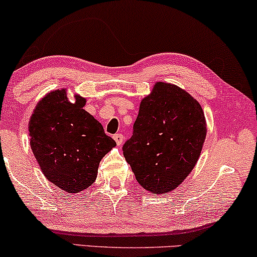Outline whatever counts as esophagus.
I'll list each match as a JSON object with an SVG mask.
<instances>
[{
    "instance_id": "esophagus-1",
    "label": "esophagus",
    "mask_w": 257,
    "mask_h": 257,
    "mask_svg": "<svg viewBox=\"0 0 257 257\" xmlns=\"http://www.w3.org/2000/svg\"><path fill=\"white\" fill-rule=\"evenodd\" d=\"M113 137L117 146H121L122 142H123V135H122V134H115Z\"/></svg>"
}]
</instances>
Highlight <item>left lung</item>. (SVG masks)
Segmentation results:
<instances>
[{
  "instance_id": "1",
  "label": "left lung",
  "mask_w": 257,
  "mask_h": 257,
  "mask_svg": "<svg viewBox=\"0 0 257 257\" xmlns=\"http://www.w3.org/2000/svg\"><path fill=\"white\" fill-rule=\"evenodd\" d=\"M206 130L204 111L194 97L176 85L156 82L141 101L123 156L143 189L168 193L197 164Z\"/></svg>"
}]
</instances>
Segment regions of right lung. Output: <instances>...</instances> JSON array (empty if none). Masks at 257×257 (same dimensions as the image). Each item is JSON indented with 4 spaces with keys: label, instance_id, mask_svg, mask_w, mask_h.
<instances>
[{
    "label": "right lung",
    "instance_id": "add662e5",
    "mask_svg": "<svg viewBox=\"0 0 257 257\" xmlns=\"http://www.w3.org/2000/svg\"><path fill=\"white\" fill-rule=\"evenodd\" d=\"M85 104L80 95L72 103L66 89H57L39 101L29 121L31 150L43 173L67 193L91 186L100 161L116 146Z\"/></svg>",
    "mask_w": 257,
    "mask_h": 257
}]
</instances>
